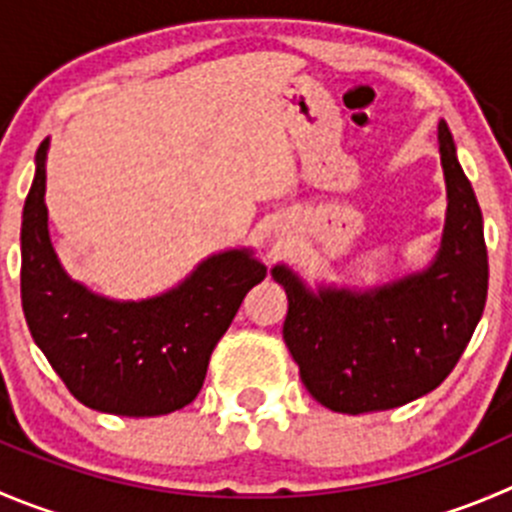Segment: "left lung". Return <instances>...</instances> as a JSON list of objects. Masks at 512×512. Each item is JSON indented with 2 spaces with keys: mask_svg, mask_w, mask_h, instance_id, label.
Returning a JSON list of instances; mask_svg holds the SVG:
<instances>
[{
  "mask_svg": "<svg viewBox=\"0 0 512 512\" xmlns=\"http://www.w3.org/2000/svg\"><path fill=\"white\" fill-rule=\"evenodd\" d=\"M437 143L447 213L440 248L425 269L369 289H311L289 266L271 269L289 299L286 347L311 397L332 412L394 410L440 387L483 316V213L447 123L437 125Z\"/></svg>",
  "mask_w": 512,
  "mask_h": 512,
  "instance_id": "obj_1",
  "label": "left lung"
}]
</instances>
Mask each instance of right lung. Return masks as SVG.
<instances>
[{"label":"right lung","instance_id":"obj_1","mask_svg":"<svg viewBox=\"0 0 512 512\" xmlns=\"http://www.w3.org/2000/svg\"><path fill=\"white\" fill-rule=\"evenodd\" d=\"M47 150L50 138L34 155L22 211V309L34 344L90 410L158 417L191 405L213 347L248 289L264 281L266 266L253 248H228L158 296L120 301L95 294L62 269L52 246Z\"/></svg>","mask_w":512,"mask_h":512}]
</instances>
